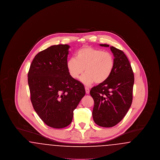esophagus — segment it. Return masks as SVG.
<instances>
[{"label":"esophagus","instance_id":"34e87169","mask_svg":"<svg viewBox=\"0 0 160 160\" xmlns=\"http://www.w3.org/2000/svg\"><path fill=\"white\" fill-rule=\"evenodd\" d=\"M85 91H86V93L87 94H88V93H89L90 90H89V89L88 88H87V87H85Z\"/></svg>","mask_w":160,"mask_h":160}]
</instances>
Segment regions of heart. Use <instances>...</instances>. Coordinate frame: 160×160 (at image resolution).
I'll use <instances>...</instances> for the list:
<instances>
[{
  "mask_svg": "<svg viewBox=\"0 0 160 160\" xmlns=\"http://www.w3.org/2000/svg\"><path fill=\"white\" fill-rule=\"evenodd\" d=\"M67 67L70 76L74 79L84 69L85 74L80 77V81L85 85L103 83L114 69V57L109 52L87 47L77 52L76 58L69 59Z\"/></svg>",
  "mask_w": 160,
  "mask_h": 160,
  "instance_id": "heart-1",
  "label": "heart"
}]
</instances>
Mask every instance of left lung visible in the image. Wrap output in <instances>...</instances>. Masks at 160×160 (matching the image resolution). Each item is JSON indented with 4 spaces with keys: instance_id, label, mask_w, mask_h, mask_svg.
<instances>
[{
    "instance_id": "8db88e82",
    "label": "left lung",
    "mask_w": 160,
    "mask_h": 160,
    "mask_svg": "<svg viewBox=\"0 0 160 160\" xmlns=\"http://www.w3.org/2000/svg\"><path fill=\"white\" fill-rule=\"evenodd\" d=\"M110 50L114 56V69L105 82L94 86L90 91L94 101L93 121L106 128L115 126L128 112L132 104L134 82V73L126 55L113 46Z\"/></svg>"
}]
</instances>
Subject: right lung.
<instances>
[{
    "label": "right lung",
    "mask_w": 160,
    "mask_h": 160,
    "mask_svg": "<svg viewBox=\"0 0 160 160\" xmlns=\"http://www.w3.org/2000/svg\"><path fill=\"white\" fill-rule=\"evenodd\" d=\"M69 48L59 44L40 52L28 75L33 107L41 120L54 128L71 123L73 112L86 93L83 84L69 74Z\"/></svg>",
    "instance_id": "add662e5"
}]
</instances>
